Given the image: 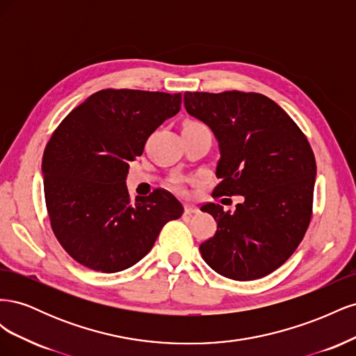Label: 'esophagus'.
Here are the masks:
<instances>
[{"label":"esophagus","mask_w":356,"mask_h":356,"mask_svg":"<svg viewBox=\"0 0 356 356\" xmlns=\"http://www.w3.org/2000/svg\"><path fill=\"white\" fill-rule=\"evenodd\" d=\"M184 212L188 213V215L190 213H196V212H199V208L196 207V204H190L188 203V204H186V207H184Z\"/></svg>","instance_id":"34e87169"}]
</instances>
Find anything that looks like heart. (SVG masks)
<instances>
[{
	"label": "heart",
	"mask_w": 356,
	"mask_h": 356,
	"mask_svg": "<svg viewBox=\"0 0 356 356\" xmlns=\"http://www.w3.org/2000/svg\"><path fill=\"white\" fill-rule=\"evenodd\" d=\"M178 184H182V179H178Z\"/></svg>",
	"instance_id": "1"
}]
</instances>
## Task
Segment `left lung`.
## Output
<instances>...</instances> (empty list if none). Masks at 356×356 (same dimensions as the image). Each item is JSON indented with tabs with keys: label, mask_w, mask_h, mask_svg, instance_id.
I'll return each mask as SVG.
<instances>
[{
	"label": "left lung",
	"mask_w": 356,
	"mask_h": 356,
	"mask_svg": "<svg viewBox=\"0 0 356 356\" xmlns=\"http://www.w3.org/2000/svg\"><path fill=\"white\" fill-rule=\"evenodd\" d=\"M184 105L218 141L221 181L212 196L243 197L233 212L220 203L200 208L217 221L199 246L203 260L234 281L272 273L297 250L312 218L316 161L306 135L261 93L186 92Z\"/></svg>",
	"instance_id": "8db88e82"
}]
</instances>
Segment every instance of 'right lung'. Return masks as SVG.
Returning <instances> with one entry per match:
<instances>
[{
    "label": "right lung",
    "mask_w": 356,
    "mask_h": 356,
    "mask_svg": "<svg viewBox=\"0 0 356 356\" xmlns=\"http://www.w3.org/2000/svg\"><path fill=\"white\" fill-rule=\"evenodd\" d=\"M181 110V93L105 89L63 118L42 154L51 230L75 261L115 273L152 250L184 208L166 190L131 200L129 161L148 136Z\"/></svg>",
    "instance_id": "right-lung-1"
}]
</instances>
